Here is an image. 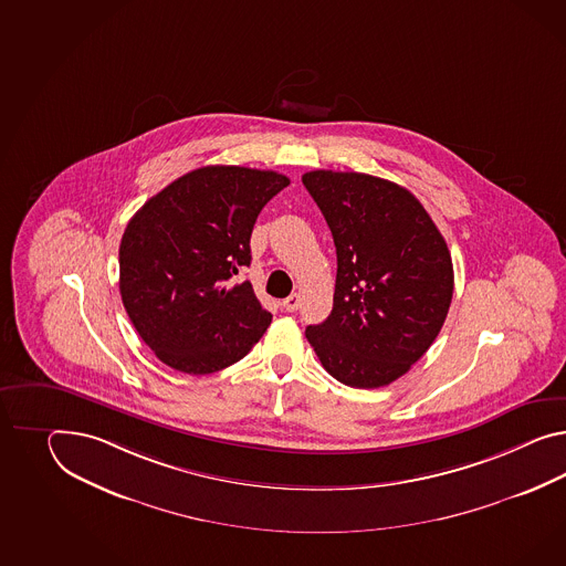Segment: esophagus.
<instances>
[{
  "label": "esophagus",
  "mask_w": 566,
  "mask_h": 566,
  "mask_svg": "<svg viewBox=\"0 0 566 566\" xmlns=\"http://www.w3.org/2000/svg\"><path fill=\"white\" fill-rule=\"evenodd\" d=\"M298 306H301V294H290L286 301H282V308L284 311H289V313H294V311H298Z\"/></svg>",
  "instance_id": "34e87169"
}]
</instances>
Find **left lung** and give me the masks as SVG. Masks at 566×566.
Returning <instances> with one entry per match:
<instances>
[{
    "label": "left lung",
    "instance_id": "8db88e82",
    "mask_svg": "<svg viewBox=\"0 0 566 566\" xmlns=\"http://www.w3.org/2000/svg\"><path fill=\"white\" fill-rule=\"evenodd\" d=\"M303 184L337 249L332 315L304 335L342 385H390L446 321L454 292L448 245L428 210L395 181L317 169Z\"/></svg>",
    "mask_w": 566,
    "mask_h": 566
}]
</instances>
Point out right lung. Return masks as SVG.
Here are the masks:
<instances>
[{"label": "right lung", "mask_w": 566, "mask_h": 566, "mask_svg": "<svg viewBox=\"0 0 566 566\" xmlns=\"http://www.w3.org/2000/svg\"><path fill=\"white\" fill-rule=\"evenodd\" d=\"M276 171L207 166L171 181L126 224L118 262L128 318L155 356L178 373H219L248 356L272 323L251 282L262 208L289 186Z\"/></svg>", "instance_id": "right-lung-1"}]
</instances>
